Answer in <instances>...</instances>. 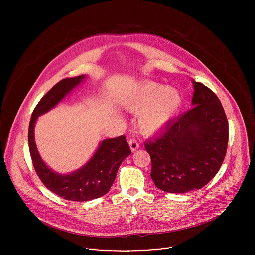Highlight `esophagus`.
Wrapping results in <instances>:
<instances>
[{"label": "esophagus", "instance_id": "34e87169", "mask_svg": "<svg viewBox=\"0 0 255 255\" xmlns=\"http://www.w3.org/2000/svg\"><path fill=\"white\" fill-rule=\"evenodd\" d=\"M128 144L130 146V150L132 151V152H134V151H136L139 147H140V143L136 140V139H134V138H132V139H129V141H128Z\"/></svg>", "mask_w": 255, "mask_h": 255}]
</instances>
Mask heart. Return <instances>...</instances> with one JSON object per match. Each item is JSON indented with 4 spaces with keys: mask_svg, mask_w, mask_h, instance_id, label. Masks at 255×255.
<instances>
[{
    "mask_svg": "<svg viewBox=\"0 0 255 255\" xmlns=\"http://www.w3.org/2000/svg\"><path fill=\"white\" fill-rule=\"evenodd\" d=\"M182 104L180 91L158 83H147L126 101V108L139 113L137 126L141 132L153 134L163 128Z\"/></svg>",
    "mask_w": 255,
    "mask_h": 255,
    "instance_id": "b5f03b06",
    "label": "heart"
}]
</instances>
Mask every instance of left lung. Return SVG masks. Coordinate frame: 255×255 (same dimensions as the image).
<instances>
[{
	"mask_svg": "<svg viewBox=\"0 0 255 255\" xmlns=\"http://www.w3.org/2000/svg\"><path fill=\"white\" fill-rule=\"evenodd\" d=\"M193 108L169 122L145 143L152 163L151 179L166 192L199 189L218 173L226 156L229 125L216 94L192 79Z\"/></svg>",
	"mask_w": 255,
	"mask_h": 255,
	"instance_id": "obj_1",
	"label": "left lung"
}]
</instances>
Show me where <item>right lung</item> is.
Listing matches in <instances>:
<instances>
[{"mask_svg": "<svg viewBox=\"0 0 255 255\" xmlns=\"http://www.w3.org/2000/svg\"><path fill=\"white\" fill-rule=\"evenodd\" d=\"M85 75L69 77L55 84L39 101L28 128V145L33 167L44 185L60 197L72 201H88L105 195L116 179L122 162L131 154L125 135L103 140L93 157L79 170L69 175L52 171L41 159L34 140L37 118L47 113L75 88Z\"/></svg>", "mask_w": 255, "mask_h": 255, "instance_id": "1", "label": "right lung"}]
</instances>
